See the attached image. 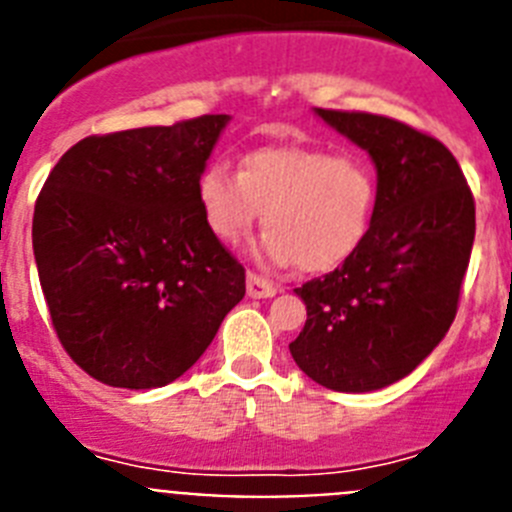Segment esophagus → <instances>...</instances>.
<instances>
[{"mask_svg": "<svg viewBox=\"0 0 512 512\" xmlns=\"http://www.w3.org/2000/svg\"><path fill=\"white\" fill-rule=\"evenodd\" d=\"M246 292L253 300H264V297H274L279 292L271 282H266L264 277H256V274H248L246 279Z\"/></svg>", "mask_w": 512, "mask_h": 512, "instance_id": "esophagus-1", "label": "esophagus"}]
</instances>
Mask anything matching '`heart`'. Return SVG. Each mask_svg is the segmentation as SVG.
<instances>
[{"label":"heart","mask_w":512,"mask_h":512,"mask_svg":"<svg viewBox=\"0 0 512 512\" xmlns=\"http://www.w3.org/2000/svg\"><path fill=\"white\" fill-rule=\"evenodd\" d=\"M210 233L235 246L264 212L269 230L256 246L266 264L336 269L364 241L377 205V174L359 153L318 146H266L241 158L238 174L212 161L197 179Z\"/></svg>","instance_id":"b5f03b06"}]
</instances>
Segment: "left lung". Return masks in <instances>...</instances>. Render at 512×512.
<instances>
[{
	"instance_id": "8db88e82",
	"label": "left lung",
	"mask_w": 512,
	"mask_h": 512,
	"mask_svg": "<svg viewBox=\"0 0 512 512\" xmlns=\"http://www.w3.org/2000/svg\"><path fill=\"white\" fill-rule=\"evenodd\" d=\"M315 115L369 153L377 205L359 248L295 289L307 320L289 351L328 390L374 392L408 377L449 333L474 243V197L441 140L369 112Z\"/></svg>"
}]
</instances>
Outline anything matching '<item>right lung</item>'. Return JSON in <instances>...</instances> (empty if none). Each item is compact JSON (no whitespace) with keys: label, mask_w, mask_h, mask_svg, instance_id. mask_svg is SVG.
I'll use <instances>...</instances> for the list:
<instances>
[{"label":"right lung","mask_w":512,"mask_h":512,"mask_svg":"<svg viewBox=\"0 0 512 512\" xmlns=\"http://www.w3.org/2000/svg\"><path fill=\"white\" fill-rule=\"evenodd\" d=\"M228 122L202 115L89 135L45 179L33 215L40 287L58 341L97 382H174L246 295V271L197 202Z\"/></svg>","instance_id":"right-lung-1"}]
</instances>
